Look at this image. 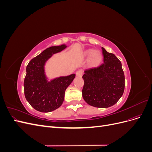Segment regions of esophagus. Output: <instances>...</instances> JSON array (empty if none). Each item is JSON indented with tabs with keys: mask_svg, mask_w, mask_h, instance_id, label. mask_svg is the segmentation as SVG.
I'll return each instance as SVG.
<instances>
[{
	"mask_svg": "<svg viewBox=\"0 0 152 152\" xmlns=\"http://www.w3.org/2000/svg\"><path fill=\"white\" fill-rule=\"evenodd\" d=\"M82 74H83V71H82V70H79L78 71H77V72H76V76L77 77H81L82 76Z\"/></svg>",
	"mask_w": 152,
	"mask_h": 152,
	"instance_id": "1",
	"label": "esophagus"
}]
</instances>
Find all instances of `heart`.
Masks as SVG:
<instances>
[{"label":"heart","instance_id":"b5f03b06","mask_svg":"<svg viewBox=\"0 0 152 152\" xmlns=\"http://www.w3.org/2000/svg\"><path fill=\"white\" fill-rule=\"evenodd\" d=\"M86 56H90V63L92 65H97L102 59V55L99 50H95L94 51L93 49H87L85 52Z\"/></svg>","mask_w":152,"mask_h":152}]
</instances>
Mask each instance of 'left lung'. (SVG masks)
Returning a JSON list of instances; mask_svg holds the SVG:
<instances>
[{"label":"left lung","instance_id":"obj_1","mask_svg":"<svg viewBox=\"0 0 152 152\" xmlns=\"http://www.w3.org/2000/svg\"><path fill=\"white\" fill-rule=\"evenodd\" d=\"M103 63L86 69L82 78L84 85L82 97L91 106L108 108L120 99L125 87V77L122 63L115 55L102 47Z\"/></svg>","mask_w":152,"mask_h":152}]
</instances>
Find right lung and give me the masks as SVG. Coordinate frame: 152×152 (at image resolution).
Here are the masks:
<instances>
[{
	"instance_id": "add662e5",
	"label": "right lung",
	"mask_w": 152,
	"mask_h": 152,
	"mask_svg": "<svg viewBox=\"0 0 152 152\" xmlns=\"http://www.w3.org/2000/svg\"><path fill=\"white\" fill-rule=\"evenodd\" d=\"M65 44L47 48L33 58L26 66L24 80V92L27 102L36 110L50 112L62 104L65 93L75 74L54 78L49 80L45 66L53 55L66 48Z\"/></svg>"
}]
</instances>
